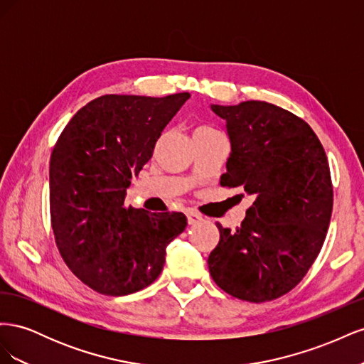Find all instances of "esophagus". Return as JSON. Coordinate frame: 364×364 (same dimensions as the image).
Wrapping results in <instances>:
<instances>
[{"label": "esophagus", "mask_w": 364, "mask_h": 364, "mask_svg": "<svg viewBox=\"0 0 364 364\" xmlns=\"http://www.w3.org/2000/svg\"><path fill=\"white\" fill-rule=\"evenodd\" d=\"M186 218H188V225H197V223H200L202 220H203L200 214H197L194 211L186 213Z\"/></svg>", "instance_id": "34e87169"}]
</instances>
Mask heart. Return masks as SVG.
Segmentation results:
<instances>
[{
  "mask_svg": "<svg viewBox=\"0 0 364 364\" xmlns=\"http://www.w3.org/2000/svg\"><path fill=\"white\" fill-rule=\"evenodd\" d=\"M203 130H211V129H208V127H200V129H197L196 132H203Z\"/></svg>",
  "mask_w": 364,
  "mask_h": 364,
  "instance_id": "obj_1",
  "label": "heart"
}]
</instances>
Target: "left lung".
<instances>
[{
  "mask_svg": "<svg viewBox=\"0 0 364 364\" xmlns=\"http://www.w3.org/2000/svg\"><path fill=\"white\" fill-rule=\"evenodd\" d=\"M225 119L230 151L220 185L253 196L241 226L217 225L209 273L249 302L273 301L302 281L317 258L333 213L326 153L313 129L266 102L211 105Z\"/></svg>",
  "mask_w": 364,
  "mask_h": 364,
  "instance_id": "obj_1",
  "label": "left lung"
}]
</instances>
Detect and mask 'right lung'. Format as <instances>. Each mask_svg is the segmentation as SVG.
<instances>
[{
    "instance_id": "add662e5",
    "label": "right lung",
    "mask_w": 364,
    "mask_h": 364,
    "mask_svg": "<svg viewBox=\"0 0 364 364\" xmlns=\"http://www.w3.org/2000/svg\"><path fill=\"white\" fill-rule=\"evenodd\" d=\"M188 92L162 98L103 95L65 126L50 158V211L56 245L71 272L92 290L124 296L155 281L182 213L124 206L130 179L150 161Z\"/></svg>"
}]
</instances>
